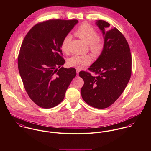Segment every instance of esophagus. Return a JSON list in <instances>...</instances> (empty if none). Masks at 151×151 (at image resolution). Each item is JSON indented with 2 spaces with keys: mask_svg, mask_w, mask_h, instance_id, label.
<instances>
[{
  "mask_svg": "<svg viewBox=\"0 0 151 151\" xmlns=\"http://www.w3.org/2000/svg\"><path fill=\"white\" fill-rule=\"evenodd\" d=\"M76 71H77V75H78V74H79V72H80V70H79V69L77 68V69H76Z\"/></svg>",
  "mask_w": 151,
  "mask_h": 151,
  "instance_id": "obj_1",
  "label": "esophagus"
}]
</instances>
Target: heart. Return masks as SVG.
<instances>
[{"instance_id": "1", "label": "heart", "mask_w": 151, "mask_h": 151, "mask_svg": "<svg viewBox=\"0 0 151 151\" xmlns=\"http://www.w3.org/2000/svg\"><path fill=\"white\" fill-rule=\"evenodd\" d=\"M75 34L83 41L89 45L91 52L95 55H100L104 49V45L102 41L98 39V34L95 29L87 24L80 25L76 31ZM71 39V35H67L62 41L61 49L65 53L68 51V44ZM92 59L89 55H75L67 60V64L70 67L77 68H83L91 63Z\"/></svg>"}]
</instances>
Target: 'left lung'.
<instances>
[{
	"instance_id": "8db88e82",
	"label": "left lung",
	"mask_w": 151,
	"mask_h": 151,
	"mask_svg": "<svg viewBox=\"0 0 151 151\" xmlns=\"http://www.w3.org/2000/svg\"><path fill=\"white\" fill-rule=\"evenodd\" d=\"M104 36V47L98 59L79 76L84 82L81 96L87 104L97 109L108 108L124 91L131 76L132 59L129 43L116 28L104 20L96 22Z\"/></svg>"
}]
</instances>
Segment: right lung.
<instances>
[{"label": "right lung", "instance_id": "right-lung-1", "mask_svg": "<svg viewBox=\"0 0 151 151\" xmlns=\"http://www.w3.org/2000/svg\"><path fill=\"white\" fill-rule=\"evenodd\" d=\"M78 22L55 19L38 23L22 41L18 56L19 73L29 97L41 108L59 104L76 76L74 68L60 67L65 63L60 46Z\"/></svg>", "mask_w": 151, "mask_h": 151}]
</instances>
